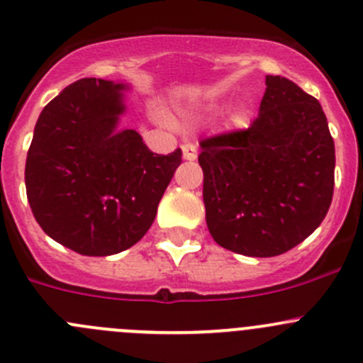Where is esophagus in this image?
<instances>
[{
    "label": "esophagus",
    "instance_id": "esophagus-1",
    "mask_svg": "<svg viewBox=\"0 0 363 363\" xmlns=\"http://www.w3.org/2000/svg\"><path fill=\"white\" fill-rule=\"evenodd\" d=\"M182 153H184L185 160H196L198 158V147L194 144H184L182 146Z\"/></svg>",
    "mask_w": 363,
    "mask_h": 363
}]
</instances>
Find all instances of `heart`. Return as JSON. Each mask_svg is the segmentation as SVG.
Here are the masks:
<instances>
[{
    "instance_id": "obj_1",
    "label": "heart",
    "mask_w": 363,
    "mask_h": 363,
    "mask_svg": "<svg viewBox=\"0 0 363 363\" xmlns=\"http://www.w3.org/2000/svg\"><path fill=\"white\" fill-rule=\"evenodd\" d=\"M233 124H235L237 128H244L247 124V113L246 112H237L235 116H233Z\"/></svg>"
}]
</instances>
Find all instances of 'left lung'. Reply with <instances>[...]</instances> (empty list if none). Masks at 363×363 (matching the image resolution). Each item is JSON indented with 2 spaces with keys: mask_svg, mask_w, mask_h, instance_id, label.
I'll return each instance as SVG.
<instances>
[{
  "mask_svg": "<svg viewBox=\"0 0 363 363\" xmlns=\"http://www.w3.org/2000/svg\"><path fill=\"white\" fill-rule=\"evenodd\" d=\"M247 130L201 140L206 226L219 246L276 257L312 235L333 198L335 146L323 106L294 82L265 76Z\"/></svg>",
  "mask_w": 363,
  "mask_h": 363,
  "instance_id": "obj_1",
  "label": "left lung"
}]
</instances>
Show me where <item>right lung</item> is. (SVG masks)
I'll use <instances>...</instances> for the list:
<instances>
[{
  "label": "right lung",
  "mask_w": 363,
  "mask_h": 363,
  "mask_svg": "<svg viewBox=\"0 0 363 363\" xmlns=\"http://www.w3.org/2000/svg\"><path fill=\"white\" fill-rule=\"evenodd\" d=\"M126 82L84 78L51 99L37 119L24 182L44 233L87 257L139 242L182 164V150L151 153L126 112Z\"/></svg>",
  "instance_id": "obj_1"
}]
</instances>
